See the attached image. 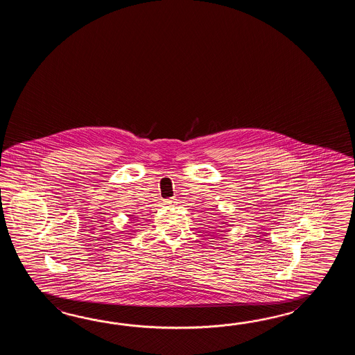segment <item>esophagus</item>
I'll use <instances>...</instances> for the list:
<instances>
[{"instance_id":"34e87169","label":"esophagus","mask_w":355,"mask_h":355,"mask_svg":"<svg viewBox=\"0 0 355 355\" xmlns=\"http://www.w3.org/2000/svg\"><path fill=\"white\" fill-rule=\"evenodd\" d=\"M165 203L166 204H175V203H178V199H176V198H170V199H166V200H165Z\"/></svg>"}]
</instances>
